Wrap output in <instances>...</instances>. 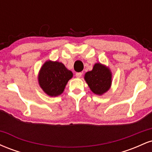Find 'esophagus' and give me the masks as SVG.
<instances>
[{"label":"esophagus","mask_w":152,"mask_h":152,"mask_svg":"<svg viewBox=\"0 0 152 152\" xmlns=\"http://www.w3.org/2000/svg\"><path fill=\"white\" fill-rule=\"evenodd\" d=\"M81 76H82V73H81V72L76 73V77H77V78L81 77Z\"/></svg>","instance_id":"34e87169"}]
</instances>
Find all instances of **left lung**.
Returning <instances> with one entry per match:
<instances>
[{
	"label": "left lung",
	"instance_id": "1",
	"mask_svg": "<svg viewBox=\"0 0 152 152\" xmlns=\"http://www.w3.org/2000/svg\"><path fill=\"white\" fill-rule=\"evenodd\" d=\"M111 77L112 74L109 68L97 63L94 66L92 71L86 73L84 79L93 93L102 95L111 87Z\"/></svg>",
	"mask_w": 152,
	"mask_h": 152
}]
</instances>
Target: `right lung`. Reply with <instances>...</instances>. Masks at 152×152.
Returning <instances> with one entry per match:
<instances>
[{
    "label": "right lung",
    "mask_w": 152,
    "mask_h": 152,
    "mask_svg": "<svg viewBox=\"0 0 152 152\" xmlns=\"http://www.w3.org/2000/svg\"><path fill=\"white\" fill-rule=\"evenodd\" d=\"M73 73L61 62L47 61L41 68L38 83L43 91L50 96H57L64 92Z\"/></svg>",
    "instance_id": "add662e5"
}]
</instances>
